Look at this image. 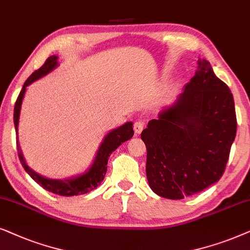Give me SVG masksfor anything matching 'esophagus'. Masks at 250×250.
Segmentation results:
<instances>
[{"label":"esophagus","mask_w":250,"mask_h":250,"mask_svg":"<svg viewBox=\"0 0 250 250\" xmlns=\"http://www.w3.org/2000/svg\"><path fill=\"white\" fill-rule=\"evenodd\" d=\"M134 129H135V132L137 135L141 134V132L143 131V129H144V121L143 120H137L134 123Z\"/></svg>","instance_id":"34e87169"}]
</instances>
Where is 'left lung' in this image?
I'll use <instances>...</instances> for the list:
<instances>
[{
	"mask_svg": "<svg viewBox=\"0 0 250 250\" xmlns=\"http://www.w3.org/2000/svg\"><path fill=\"white\" fill-rule=\"evenodd\" d=\"M198 65L177 99L142 132L149 188L171 200L189 197L219 181L237 132L231 90L208 61L199 58Z\"/></svg>",
	"mask_w": 250,
	"mask_h": 250,
	"instance_id": "1",
	"label": "left lung"
}]
</instances>
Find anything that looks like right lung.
Segmentation results:
<instances>
[{
    "mask_svg": "<svg viewBox=\"0 0 250 250\" xmlns=\"http://www.w3.org/2000/svg\"><path fill=\"white\" fill-rule=\"evenodd\" d=\"M59 66L58 64V57L57 56H50L46 59L44 64L41 68L35 71L29 78L26 80V82L22 85V89L19 94L18 98H17L16 105H15V114H13V122H15L16 134H17V147H18V155L19 160H21L22 167H24L25 171L34 179V181L42 186L46 191L55 193V194L62 195V197H73V195L84 194V193L91 192L92 189L97 188L99 185L102 184L103 179H104L106 175V170H107V162L108 156L114 152L116 148L119 147L122 143L127 142L134 136V129H132V122H125V125H120V127L113 129L103 139L97 153H96L94 161L90 165V167L82 174L73 176L69 178L64 179H53L48 178L44 176L40 175L39 172L33 170L29 166L26 164L24 155H22L21 145L18 142V127H19V118H21V104L24 101L25 92L27 90V86L32 84L36 80L43 78L49 73H51L53 69L57 68Z\"/></svg>",
    "mask_w": 250,
    "mask_h": 250,
    "instance_id": "add662e5",
    "label": "right lung"
}]
</instances>
